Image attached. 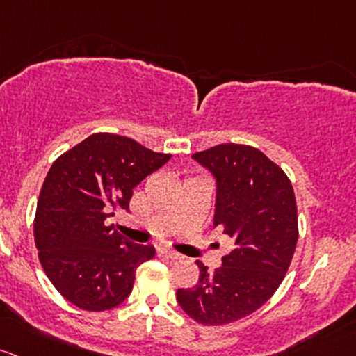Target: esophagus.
Instances as JSON below:
<instances>
[{
	"instance_id": "obj_1",
	"label": "esophagus",
	"mask_w": 356,
	"mask_h": 356,
	"mask_svg": "<svg viewBox=\"0 0 356 356\" xmlns=\"http://www.w3.org/2000/svg\"><path fill=\"white\" fill-rule=\"evenodd\" d=\"M159 252L162 253V255H165L167 259H170V260H179V259H181V255H179L177 252H174V250H170V248H167V247H160Z\"/></svg>"
}]
</instances>
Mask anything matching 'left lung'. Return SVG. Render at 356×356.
Segmentation results:
<instances>
[{
    "instance_id": "left-lung-1",
    "label": "left lung",
    "mask_w": 356,
    "mask_h": 356,
    "mask_svg": "<svg viewBox=\"0 0 356 356\" xmlns=\"http://www.w3.org/2000/svg\"><path fill=\"white\" fill-rule=\"evenodd\" d=\"M194 160L216 177L214 226L235 248L199 282L179 289L177 302L204 326H222L255 312L282 284L299 238L298 204L286 172L259 148L221 143L197 152Z\"/></svg>"
}]
</instances>
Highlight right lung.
Instances as JSON below:
<instances>
[{
    "label": "right lung",
    "mask_w": 356,
    "mask_h": 356,
    "mask_svg": "<svg viewBox=\"0 0 356 356\" xmlns=\"http://www.w3.org/2000/svg\"><path fill=\"white\" fill-rule=\"evenodd\" d=\"M169 159L128 136L95 134L52 163L37 202L35 245L49 280L74 306L108 311L130 296L136 268L155 248L124 240L106 220L128 211L134 187Z\"/></svg>",
    "instance_id": "add662e5"
}]
</instances>
